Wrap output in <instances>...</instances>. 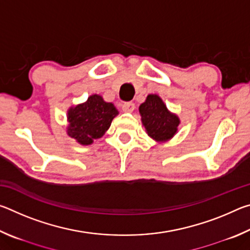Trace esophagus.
Wrapping results in <instances>:
<instances>
[{
    "mask_svg": "<svg viewBox=\"0 0 250 250\" xmlns=\"http://www.w3.org/2000/svg\"><path fill=\"white\" fill-rule=\"evenodd\" d=\"M135 108V105L133 103H125L122 104V110H124L125 112H132Z\"/></svg>",
    "mask_w": 250,
    "mask_h": 250,
    "instance_id": "1",
    "label": "esophagus"
}]
</instances>
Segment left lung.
<instances>
[{
  "instance_id": "8db88e82",
  "label": "left lung",
  "mask_w": 250,
  "mask_h": 250,
  "mask_svg": "<svg viewBox=\"0 0 250 250\" xmlns=\"http://www.w3.org/2000/svg\"><path fill=\"white\" fill-rule=\"evenodd\" d=\"M147 134L156 141H167L176 133L179 118L168 112L162 99L156 95H149L146 103L139 108Z\"/></svg>"
}]
</instances>
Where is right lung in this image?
<instances>
[{
	"mask_svg": "<svg viewBox=\"0 0 250 250\" xmlns=\"http://www.w3.org/2000/svg\"><path fill=\"white\" fill-rule=\"evenodd\" d=\"M117 115L115 105L105 103L99 95H92L84 104L70 108L67 132L80 145H91L95 139L103 137Z\"/></svg>",
	"mask_w": 250,
	"mask_h": 250,
	"instance_id": "add662e5",
	"label": "right lung"
}]
</instances>
